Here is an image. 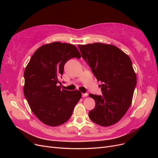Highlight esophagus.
Listing matches in <instances>:
<instances>
[{
	"mask_svg": "<svg viewBox=\"0 0 158 158\" xmlns=\"http://www.w3.org/2000/svg\"><path fill=\"white\" fill-rule=\"evenodd\" d=\"M88 96L87 93H82V96L83 97H86V96Z\"/></svg>",
	"mask_w": 158,
	"mask_h": 158,
	"instance_id": "obj_1",
	"label": "esophagus"
}]
</instances>
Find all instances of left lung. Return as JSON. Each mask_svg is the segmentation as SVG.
Wrapping results in <instances>:
<instances>
[{
  "instance_id": "left-lung-1",
  "label": "left lung",
  "mask_w": 158,
  "mask_h": 158,
  "mask_svg": "<svg viewBox=\"0 0 158 158\" xmlns=\"http://www.w3.org/2000/svg\"><path fill=\"white\" fill-rule=\"evenodd\" d=\"M82 57L98 81L102 95L89 94L95 108L89 116L103 127L112 125L123 118L132 103L136 75L127 54L112 44L95 43L79 44Z\"/></svg>"
}]
</instances>
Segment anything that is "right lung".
<instances>
[{"label": "right lung", "instance_id": "add662e5", "mask_svg": "<svg viewBox=\"0 0 158 158\" xmlns=\"http://www.w3.org/2000/svg\"><path fill=\"white\" fill-rule=\"evenodd\" d=\"M81 57L75 46L60 42L45 44L34 52L25 69L23 93L35 116L45 125L65 123L81 98L79 90L61 89L59 78L67 61Z\"/></svg>", "mask_w": 158, "mask_h": 158}]
</instances>
